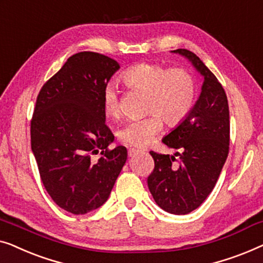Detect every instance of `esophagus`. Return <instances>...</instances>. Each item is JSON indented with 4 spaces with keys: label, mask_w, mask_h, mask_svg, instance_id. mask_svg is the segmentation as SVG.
Masks as SVG:
<instances>
[{
    "label": "esophagus",
    "mask_w": 263,
    "mask_h": 263,
    "mask_svg": "<svg viewBox=\"0 0 263 263\" xmlns=\"http://www.w3.org/2000/svg\"><path fill=\"white\" fill-rule=\"evenodd\" d=\"M139 153L138 149H135V147H131V149H128V157H133L135 155H137Z\"/></svg>",
    "instance_id": "34e87169"
}]
</instances>
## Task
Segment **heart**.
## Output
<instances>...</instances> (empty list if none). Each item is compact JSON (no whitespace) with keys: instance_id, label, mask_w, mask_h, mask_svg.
Wrapping results in <instances>:
<instances>
[{"instance_id":"b5f03b06","label":"heart","mask_w":263,"mask_h":263,"mask_svg":"<svg viewBox=\"0 0 263 263\" xmlns=\"http://www.w3.org/2000/svg\"><path fill=\"white\" fill-rule=\"evenodd\" d=\"M123 81L128 88L147 94L146 113L149 117L131 120L119 131V139L127 145L145 147L153 143L163 128L164 118L170 126L180 124L197 100L198 86L194 76L186 69H168L156 63H139L125 71ZM102 105L106 116L119 114V98L112 84L103 88Z\"/></svg>"}]
</instances>
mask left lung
Returning a JSON list of instances; mask_svg holds the SVG:
<instances>
[{
  "label": "left lung",
  "mask_w": 263,
  "mask_h": 263,
  "mask_svg": "<svg viewBox=\"0 0 263 263\" xmlns=\"http://www.w3.org/2000/svg\"><path fill=\"white\" fill-rule=\"evenodd\" d=\"M193 65L204 77L201 93L191 113L162 139L175 157L150 151L155 169L147 186L156 204L172 214L198 209L216 186L229 154L230 116L228 98L217 77L197 54L186 49L172 51Z\"/></svg>",
  "instance_id": "left-lung-1"
}]
</instances>
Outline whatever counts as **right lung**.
<instances>
[{
  "mask_svg": "<svg viewBox=\"0 0 263 263\" xmlns=\"http://www.w3.org/2000/svg\"><path fill=\"white\" fill-rule=\"evenodd\" d=\"M120 69L96 52L70 57L44 84L31 121V146L52 200L72 214H86L108 199L127 160V150H108L114 136L106 125L103 88ZM100 153L96 162L91 154Z\"/></svg>",
  "mask_w": 263,
  "mask_h": 263,
  "instance_id": "1",
  "label": "right lung"
}]
</instances>
